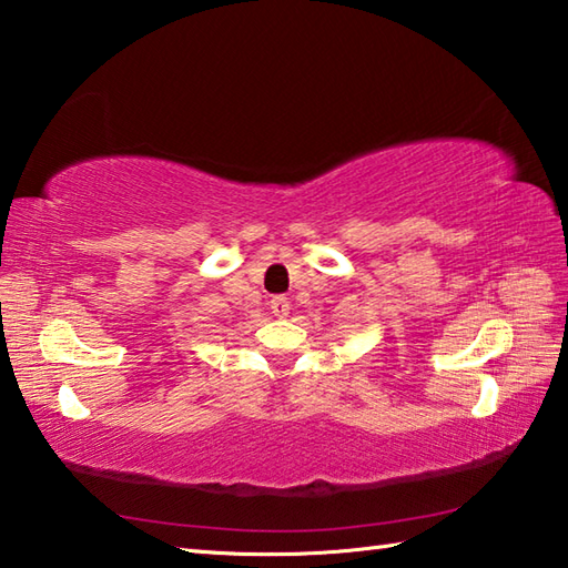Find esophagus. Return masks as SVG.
<instances>
[{
    "instance_id": "34e87169",
    "label": "esophagus",
    "mask_w": 568,
    "mask_h": 568,
    "mask_svg": "<svg viewBox=\"0 0 568 568\" xmlns=\"http://www.w3.org/2000/svg\"><path fill=\"white\" fill-rule=\"evenodd\" d=\"M270 308H272V313H274L276 318H286L288 311H292V304H288L286 296H274L270 301Z\"/></svg>"
}]
</instances>
